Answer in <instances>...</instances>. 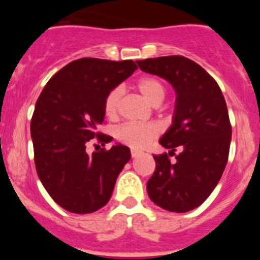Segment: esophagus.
I'll return each instance as SVG.
<instances>
[{
  "instance_id": "esophagus-1",
  "label": "esophagus",
  "mask_w": 260,
  "mask_h": 260,
  "mask_svg": "<svg viewBox=\"0 0 260 260\" xmlns=\"http://www.w3.org/2000/svg\"><path fill=\"white\" fill-rule=\"evenodd\" d=\"M130 153H132V156H133V157H135V156L141 155V153H142V151H139V150H135V148H132V150H130Z\"/></svg>"
}]
</instances>
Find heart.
Masks as SVG:
<instances>
[{
  "label": "heart",
  "mask_w": 260,
  "mask_h": 260,
  "mask_svg": "<svg viewBox=\"0 0 260 260\" xmlns=\"http://www.w3.org/2000/svg\"><path fill=\"white\" fill-rule=\"evenodd\" d=\"M138 91L143 95L147 102L152 105H158L164 100L167 88L158 78L152 75L142 77L137 82ZM122 88L116 87L107 93L104 99V113L109 119L117 118L119 104L122 99ZM161 133V127L156 122L148 123H123L116 132V137L121 143L132 148H143Z\"/></svg>",
  "instance_id": "obj_1"
}]
</instances>
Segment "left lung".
<instances>
[{
	"mask_svg": "<svg viewBox=\"0 0 260 260\" xmlns=\"http://www.w3.org/2000/svg\"><path fill=\"white\" fill-rule=\"evenodd\" d=\"M137 63L141 70L167 79L177 93L173 125L158 142L171 152L153 156L156 168L147 192L158 207L187 212L210 197L228 162L232 125L226 103L216 80L186 57ZM174 154L176 161L171 163L169 156Z\"/></svg>",
	"mask_w": 260,
	"mask_h": 260,
	"instance_id": "8db88e82",
	"label": "left lung"
}]
</instances>
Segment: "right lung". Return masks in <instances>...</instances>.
Returning <instances> with one entry per match:
<instances>
[{
    "label": "right lung",
    "mask_w": 260,
    "mask_h": 260,
    "mask_svg": "<svg viewBox=\"0 0 260 260\" xmlns=\"http://www.w3.org/2000/svg\"><path fill=\"white\" fill-rule=\"evenodd\" d=\"M137 69L132 59H75L53 75L39 96L31 118L36 172L53 201L69 212L104 207L130 160L122 144L92 155L86 147L113 139L98 132L104 122V99Z\"/></svg>",
    "instance_id": "obj_1"
}]
</instances>
